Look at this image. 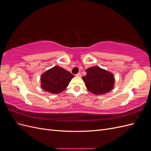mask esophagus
<instances>
[{"label":"esophagus","mask_w":151,"mask_h":151,"mask_svg":"<svg viewBox=\"0 0 151 151\" xmlns=\"http://www.w3.org/2000/svg\"><path fill=\"white\" fill-rule=\"evenodd\" d=\"M76 76H78V77H81V74L80 72H79L78 74H76Z\"/></svg>","instance_id":"obj_1"}]
</instances>
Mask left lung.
Returning a JSON list of instances; mask_svg holds the SVG:
<instances>
[{
  "mask_svg": "<svg viewBox=\"0 0 151 151\" xmlns=\"http://www.w3.org/2000/svg\"><path fill=\"white\" fill-rule=\"evenodd\" d=\"M87 74L82 77L89 91L95 94L108 93L114 88L115 78L112 73L98 66L86 70Z\"/></svg>",
  "mask_w": 151,
  "mask_h": 151,
  "instance_id": "8db88e82",
  "label": "left lung"
}]
</instances>
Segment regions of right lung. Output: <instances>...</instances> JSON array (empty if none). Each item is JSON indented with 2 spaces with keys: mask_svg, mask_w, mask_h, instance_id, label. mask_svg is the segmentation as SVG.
<instances>
[{
  "mask_svg": "<svg viewBox=\"0 0 151 151\" xmlns=\"http://www.w3.org/2000/svg\"><path fill=\"white\" fill-rule=\"evenodd\" d=\"M74 77L60 66H55L41 76V87L47 92L58 94L64 91Z\"/></svg>",
  "mask_w": 151,
  "mask_h": 151,
  "instance_id": "obj_1",
  "label": "right lung"
}]
</instances>
